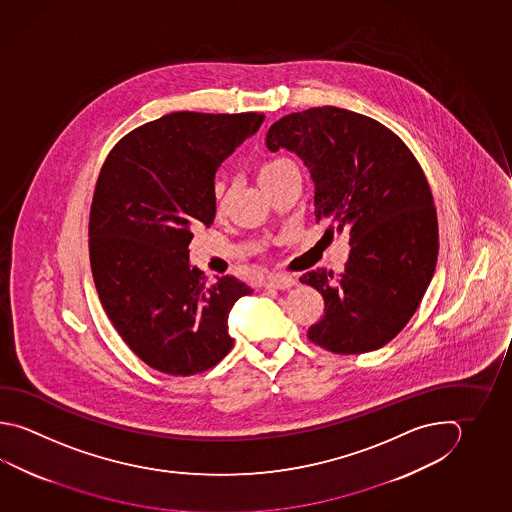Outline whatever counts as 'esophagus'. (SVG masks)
Here are the masks:
<instances>
[{
	"instance_id": "esophagus-1",
	"label": "esophagus",
	"mask_w": 512,
	"mask_h": 512,
	"mask_svg": "<svg viewBox=\"0 0 512 512\" xmlns=\"http://www.w3.org/2000/svg\"><path fill=\"white\" fill-rule=\"evenodd\" d=\"M264 286L266 288H273V290H288V288L297 286V279L291 277V275H280V273H277V275H270Z\"/></svg>"
}]
</instances>
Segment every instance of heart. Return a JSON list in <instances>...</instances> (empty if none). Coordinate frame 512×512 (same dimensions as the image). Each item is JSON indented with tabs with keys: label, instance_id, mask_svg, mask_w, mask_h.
I'll use <instances>...</instances> for the list:
<instances>
[{
	"label": "heart",
	"instance_id": "heart-1",
	"mask_svg": "<svg viewBox=\"0 0 512 512\" xmlns=\"http://www.w3.org/2000/svg\"><path fill=\"white\" fill-rule=\"evenodd\" d=\"M290 166H295V164L291 163L290 159H286V157H275V159H271L268 163L262 164L259 179H261V183H264L266 179H270L273 175L279 174V172L290 168ZM224 208H226L224 186L217 184V186H215V210L221 215V213H224Z\"/></svg>",
	"mask_w": 512,
	"mask_h": 512
}]
</instances>
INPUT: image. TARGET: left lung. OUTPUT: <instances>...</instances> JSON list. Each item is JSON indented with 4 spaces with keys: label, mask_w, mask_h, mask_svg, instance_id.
Instances as JSON below:
<instances>
[{
    "label": "left lung",
    "mask_w": 512,
    "mask_h": 512,
    "mask_svg": "<svg viewBox=\"0 0 512 512\" xmlns=\"http://www.w3.org/2000/svg\"><path fill=\"white\" fill-rule=\"evenodd\" d=\"M266 145L299 155L315 184V219L329 222L326 233L349 235L340 275L300 277L324 297V317L308 329L309 340L337 355L386 346L415 315L438 257L436 208L422 166L387 126L337 107L282 117Z\"/></svg>",
    "instance_id": "8db88e82"
}]
</instances>
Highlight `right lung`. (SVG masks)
Wrapping results in <instances>:
<instances>
[{
    "instance_id": "1",
    "label": "right lung",
    "mask_w": 512,
    "mask_h": 512,
    "mask_svg": "<svg viewBox=\"0 0 512 512\" xmlns=\"http://www.w3.org/2000/svg\"><path fill=\"white\" fill-rule=\"evenodd\" d=\"M264 114L174 112L126 134L97 177L88 251L97 295L145 364L190 377L233 348L228 315L251 288L206 286L190 266L193 230L215 219V172L261 128Z\"/></svg>"
}]
</instances>
